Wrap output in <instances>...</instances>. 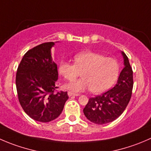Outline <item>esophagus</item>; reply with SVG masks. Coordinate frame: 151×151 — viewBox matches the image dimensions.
Segmentation results:
<instances>
[{"mask_svg": "<svg viewBox=\"0 0 151 151\" xmlns=\"http://www.w3.org/2000/svg\"><path fill=\"white\" fill-rule=\"evenodd\" d=\"M68 96H78L80 94H78V93H73V92H71V91H68Z\"/></svg>", "mask_w": 151, "mask_h": 151, "instance_id": "34e87169", "label": "esophagus"}]
</instances>
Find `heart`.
<instances>
[{"instance_id":"b5f03b06","label":"heart","mask_w":151,"mask_h":151,"mask_svg":"<svg viewBox=\"0 0 151 151\" xmlns=\"http://www.w3.org/2000/svg\"><path fill=\"white\" fill-rule=\"evenodd\" d=\"M74 60V64L63 60L58 67L60 74L68 80L82 73L83 78L65 85V88L74 92L91 89L93 93H101L114 85L119 75V63L114 58L88 51L76 55Z\"/></svg>"}]
</instances>
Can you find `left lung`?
<instances>
[{
    "label": "left lung",
    "instance_id": "8db88e82",
    "mask_svg": "<svg viewBox=\"0 0 151 151\" xmlns=\"http://www.w3.org/2000/svg\"><path fill=\"white\" fill-rule=\"evenodd\" d=\"M124 67L113 88L90 98L83 109L86 117L97 125L109 123L117 119L126 108L132 94L133 71L128 57L121 52Z\"/></svg>",
    "mask_w": 151,
    "mask_h": 151
}]
</instances>
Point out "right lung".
<instances>
[{"label":"right lung","instance_id":"1","mask_svg":"<svg viewBox=\"0 0 151 151\" xmlns=\"http://www.w3.org/2000/svg\"><path fill=\"white\" fill-rule=\"evenodd\" d=\"M55 43L49 42L28 51L16 74L19 102L34 120L49 122L60 115L68 99L67 91L55 93L58 80V65L52 57Z\"/></svg>","mask_w":151,"mask_h":151}]
</instances>
